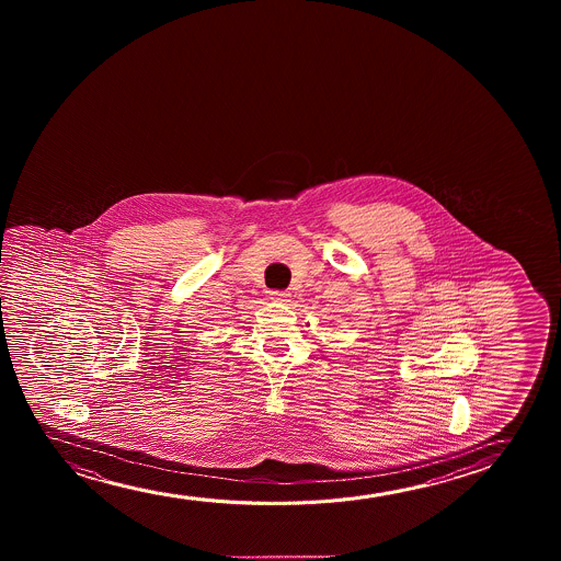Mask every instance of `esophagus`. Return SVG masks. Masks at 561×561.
<instances>
[{
    "label": "esophagus",
    "instance_id": "1",
    "mask_svg": "<svg viewBox=\"0 0 561 561\" xmlns=\"http://www.w3.org/2000/svg\"><path fill=\"white\" fill-rule=\"evenodd\" d=\"M289 297L291 295L287 291H270V299L274 300V302H287Z\"/></svg>",
    "mask_w": 561,
    "mask_h": 561
}]
</instances>
